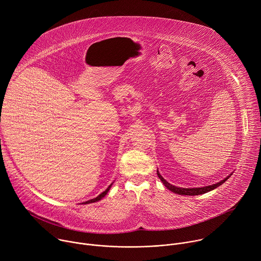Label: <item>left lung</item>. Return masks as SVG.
<instances>
[{
  "label": "left lung",
  "mask_w": 261,
  "mask_h": 261,
  "mask_svg": "<svg viewBox=\"0 0 261 261\" xmlns=\"http://www.w3.org/2000/svg\"><path fill=\"white\" fill-rule=\"evenodd\" d=\"M157 174L159 176V178L161 179V181L163 182V185L165 186V187L172 191L173 193L175 194H179V195H190V196H193V195H200V194H204L206 192H210L214 189H216L217 187H219V186H221L222 184H224V181H226L230 176L228 175L227 177H225L224 179H222L221 181L217 182V184H214V185H210V186H206V187H201V188H179V187H176V186H173L171 184H169L168 181H166V179H164L162 177V175L159 173V171H157Z\"/></svg>",
  "instance_id": "8db88e82"
}]
</instances>
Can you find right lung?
Listing matches in <instances>:
<instances>
[{"mask_svg": "<svg viewBox=\"0 0 261 261\" xmlns=\"http://www.w3.org/2000/svg\"><path fill=\"white\" fill-rule=\"evenodd\" d=\"M111 185H113V184H110L109 186H108V188L104 191V192H102L100 195H98L96 198H93V199H91V200H88V201H86V202H84L85 204H87V203H92V202H96V201H99V200H101L106 194H107V192L109 191V189L111 188Z\"/></svg>", "mask_w": 261, "mask_h": 261, "instance_id": "add662e5", "label": "right lung"}]
</instances>
